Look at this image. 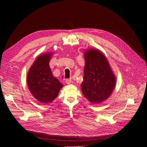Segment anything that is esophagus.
Listing matches in <instances>:
<instances>
[{"instance_id":"34e87169","label":"esophagus","mask_w":147,"mask_h":147,"mask_svg":"<svg viewBox=\"0 0 147 147\" xmlns=\"http://www.w3.org/2000/svg\"><path fill=\"white\" fill-rule=\"evenodd\" d=\"M72 82V80H71V79H66L65 80V83L67 84H70Z\"/></svg>"}]
</instances>
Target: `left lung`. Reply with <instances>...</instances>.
I'll list each match as a JSON object with an SVG mask.
<instances>
[{"mask_svg":"<svg viewBox=\"0 0 147 147\" xmlns=\"http://www.w3.org/2000/svg\"><path fill=\"white\" fill-rule=\"evenodd\" d=\"M85 65L81 84L84 96L92 104L107 99L113 91L116 78L106 57L97 49L84 52Z\"/></svg>","mask_w":147,"mask_h":147,"instance_id":"left-lung-1","label":"left lung"}]
</instances>
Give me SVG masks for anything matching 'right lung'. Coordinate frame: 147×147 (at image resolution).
<instances>
[{
	"label": "right lung",
	"mask_w": 147,
	"mask_h": 147,
	"mask_svg": "<svg viewBox=\"0 0 147 147\" xmlns=\"http://www.w3.org/2000/svg\"><path fill=\"white\" fill-rule=\"evenodd\" d=\"M52 53L40 55L30 67L27 76V84L30 92L38 101L50 103L58 96L63 85L53 77L49 65Z\"/></svg>",
	"instance_id": "right-lung-1"
}]
</instances>
